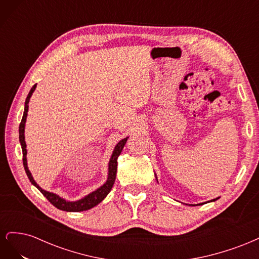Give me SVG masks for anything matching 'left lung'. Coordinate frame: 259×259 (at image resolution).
Wrapping results in <instances>:
<instances>
[{
	"label": "left lung",
	"mask_w": 259,
	"mask_h": 259,
	"mask_svg": "<svg viewBox=\"0 0 259 259\" xmlns=\"http://www.w3.org/2000/svg\"><path fill=\"white\" fill-rule=\"evenodd\" d=\"M155 175V179H156V182H158V177H156V174H154ZM219 199V197L218 198H216V199H213V200H209V201H207V202H203V203H199V204H190L191 206H197V205H202V204H205V203H209V202H215L216 200H218Z\"/></svg>",
	"instance_id": "obj_1"
}]
</instances>
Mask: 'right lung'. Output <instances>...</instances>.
I'll return each instance as SVG.
<instances>
[{
	"instance_id": "obj_1",
	"label": "right lung",
	"mask_w": 259,
	"mask_h": 259,
	"mask_svg": "<svg viewBox=\"0 0 259 259\" xmlns=\"http://www.w3.org/2000/svg\"><path fill=\"white\" fill-rule=\"evenodd\" d=\"M35 89H36V84L33 86L32 89H31V91L28 94L26 103H25V110H23L22 120L19 125V142H20L21 149H22V161H23V167H25L26 174L31 182V184H32L34 187H36L37 189L41 191V193L44 195V197L58 209L66 210V211H83V210H88L90 208H93L94 206L98 205L99 203L107 197L108 193L111 191L115 177H116L117 158H119V155L121 154L125 144H126V142H127L128 137H125L124 139L120 140V142L115 145L113 151H112V154L110 156V160H109V163H108L107 180L99 188H97L96 190H94L91 193L84 195L83 198H81L79 200L69 201V200H66L65 198L60 197V195L57 193L50 192V191H46V190L42 189V188L36 184L34 178L32 177V174H31V171L29 170L28 162H27V144L25 140V127H26V121H27L28 110H29V101H30L31 96H32L33 92L35 91Z\"/></svg>"
}]
</instances>
